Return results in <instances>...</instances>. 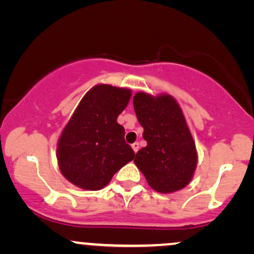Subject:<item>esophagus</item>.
<instances>
[{"mask_svg":"<svg viewBox=\"0 0 254 254\" xmlns=\"http://www.w3.org/2000/svg\"><path fill=\"white\" fill-rule=\"evenodd\" d=\"M131 147H132L133 151H135V153H137V151H138V148H139L138 142H135V143H133V144H131Z\"/></svg>","mask_w":254,"mask_h":254,"instance_id":"34e87169","label":"esophagus"}]
</instances>
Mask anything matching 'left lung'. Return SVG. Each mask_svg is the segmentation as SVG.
Wrapping results in <instances>:
<instances>
[{"mask_svg":"<svg viewBox=\"0 0 254 254\" xmlns=\"http://www.w3.org/2000/svg\"><path fill=\"white\" fill-rule=\"evenodd\" d=\"M132 103L147 141V147L137 151L136 166L160 193L182 190L197 166L196 145L182 109L168 94L153 97L138 92Z\"/></svg>","mask_w":254,"mask_h":254,"instance_id":"1","label":"left lung"}]
</instances>
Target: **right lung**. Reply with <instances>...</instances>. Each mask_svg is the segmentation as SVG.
Here are the masks:
<instances>
[{
  "label": "right lung",
  "instance_id": "add662e5",
  "mask_svg": "<svg viewBox=\"0 0 254 254\" xmlns=\"http://www.w3.org/2000/svg\"><path fill=\"white\" fill-rule=\"evenodd\" d=\"M130 97V89L98 84L80 101L57 145L60 170L74 185L100 190L135 157L117 123Z\"/></svg>",
  "mask_w": 254,
  "mask_h": 254
}]
</instances>
